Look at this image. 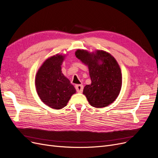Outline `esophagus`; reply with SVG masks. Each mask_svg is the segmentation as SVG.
I'll return each instance as SVG.
<instances>
[{"label": "esophagus", "mask_w": 158, "mask_h": 158, "mask_svg": "<svg viewBox=\"0 0 158 158\" xmlns=\"http://www.w3.org/2000/svg\"><path fill=\"white\" fill-rule=\"evenodd\" d=\"M75 89L77 92L81 93L83 90V85H75Z\"/></svg>", "instance_id": "1"}]
</instances>
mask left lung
Here are the masks:
<instances>
[{"instance_id": "obj_1", "label": "left lung", "mask_w": 158, "mask_h": 158, "mask_svg": "<svg viewBox=\"0 0 158 158\" xmlns=\"http://www.w3.org/2000/svg\"><path fill=\"white\" fill-rule=\"evenodd\" d=\"M75 54L89 68L92 83L85 86L83 94L89 103L96 108L112 103L119 95L122 87L121 70L115 58L102 50L90 52L77 49Z\"/></svg>"}]
</instances>
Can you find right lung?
Here are the masks:
<instances>
[{
  "instance_id": "add662e5",
  "label": "right lung",
  "mask_w": 158,
  "mask_h": 158,
  "mask_svg": "<svg viewBox=\"0 0 158 158\" xmlns=\"http://www.w3.org/2000/svg\"><path fill=\"white\" fill-rule=\"evenodd\" d=\"M64 56L57 54L48 58L39 68L35 79L36 91L41 100L55 109L66 106L70 98L76 92L73 85L61 71Z\"/></svg>"
}]
</instances>
